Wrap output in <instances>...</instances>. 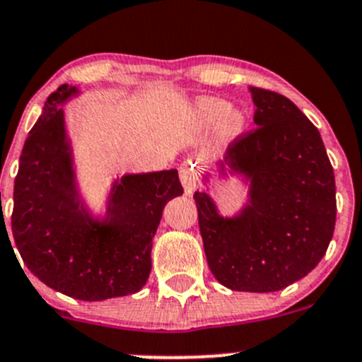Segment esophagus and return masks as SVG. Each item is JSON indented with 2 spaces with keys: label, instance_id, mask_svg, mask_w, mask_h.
<instances>
[{
  "label": "esophagus",
  "instance_id": "34e87169",
  "mask_svg": "<svg viewBox=\"0 0 362 362\" xmlns=\"http://www.w3.org/2000/svg\"><path fill=\"white\" fill-rule=\"evenodd\" d=\"M198 168H196L194 163H191V160H187V163H184L180 166V180H182V185H184L185 192H191L192 189L196 187V184H198Z\"/></svg>",
  "mask_w": 362,
  "mask_h": 362
}]
</instances>
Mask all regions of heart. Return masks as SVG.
<instances>
[{"mask_svg":"<svg viewBox=\"0 0 362 362\" xmlns=\"http://www.w3.org/2000/svg\"><path fill=\"white\" fill-rule=\"evenodd\" d=\"M192 122L198 129L210 131L222 124V131L226 136H238L245 129V113L233 110L228 101L221 98H202L192 108Z\"/></svg>","mask_w":362,"mask_h":362,"instance_id":"1","label":"heart"}]
</instances>
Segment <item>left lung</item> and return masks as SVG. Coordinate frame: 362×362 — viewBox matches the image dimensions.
<instances>
[{
  "label": "left lung",
  "instance_id": "1",
  "mask_svg": "<svg viewBox=\"0 0 362 362\" xmlns=\"http://www.w3.org/2000/svg\"><path fill=\"white\" fill-rule=\"evenodd\" d=\"M255 129L229 145L221 170L250 182L235 217L218 215L194 192L204 254L215 279L231 291L275 293L320 262L337 222V187L319 129L291 100L249 87Z\"/></svg>",
  "mask_w": 362,
  "mask_h": 362
}]
</instances>
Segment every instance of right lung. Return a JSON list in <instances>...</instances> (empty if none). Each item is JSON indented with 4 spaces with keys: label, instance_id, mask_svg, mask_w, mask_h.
Returning a JSON list of instances; mask_svg holds the SVG:
<instances>
[{
    "label": "right lung",
    "instance_id": "right-lung-1",
    "mask_svg": "<svg viewBox=\"0 0 362 362\" xmlns=\"http://www.w3.org/2000/svg\"><path fill=\"white\" fill-rule=\"evenodd\" d=\"M78 90L52 93L25 138L13 185L12 235L29 272L75 299L134 294L152 269V238L164 204L184 192L177 170L124 175L112 185L105 221L76 191L63 105Z\"/></svg>",
    "mask_w": 362,
    "mask_h": 362
}]
</instances>
